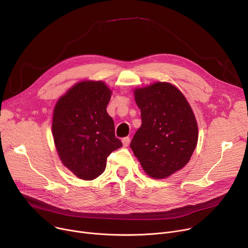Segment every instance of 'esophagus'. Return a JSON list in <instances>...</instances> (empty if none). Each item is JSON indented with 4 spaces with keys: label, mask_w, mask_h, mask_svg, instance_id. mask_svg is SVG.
I'll return each instance as SVG.
<instances>
[{
    "label": "esophagus",
    "mask_w": 248,
    "mask_h": 248,
    "mask_svg": "<svg viewBox=\"0 0 248 248\" xmlns=\"http://www.w3.org/2000/svg\"><path fill=\"white\" fill-rule=\"evenodd\" d=\"M122 141H123L124 146V147H127V146H128V144H129V142H130V139H129L128 137H126V138H124Z\"/></svg>",
    "instance_id": "obj_1"
}]
</instances>
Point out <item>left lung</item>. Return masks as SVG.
<instances>
[{
  "label": "left lung",
  "mask_w": 248,
  "mask_h": 248,
  "mask_svg": "<svg viewBox=\"0 0 248 248\" xmlns=\"http://www.w3.org/2000/svg\"><path fill=\"white\" fill-rule=\"evenodd\" d=\"M134 99L140 108L141 126L130 142L143 170L163 179L182 169L198 142V125L184 95L164 82L137 89Z\"/></svg>",
  "instance_id": "left-lung-1"
}]
</instances>
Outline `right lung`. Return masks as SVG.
I'll list each match as a JSON object with an SVG mask.
<instances>
[{"label":"right lung","instance_id":"obj_1","mask_svg":"<svg viewBox=\"0 0 248 248\" xmlns=\"http://www.w3.org/2000/svg\"><path fill=\"white\" fill-rule=\"evenodd\" d=\"M110 94L103 82H80L54 108L52 133L57 152L64 166L80 179L99 177L108 156L123 146L107 112Z\"/></svg>","mask_w":248,"mask_h":248}]
</instances>
